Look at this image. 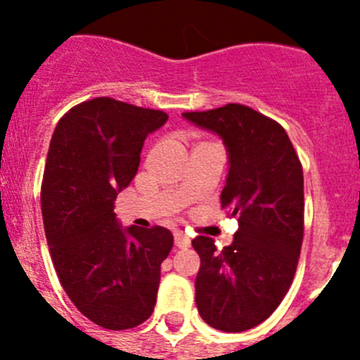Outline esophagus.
I'll use <instances>...</instances> for the list:
<instances>
[{
  "mask_svg": "<svg viewBox=\"0 0 360 360\" xmlns=\"http://www.w3.org/2000/svg\"><path fill=\"white\" fill-rule=\"evenodd\" d=\"M174 244L179 249H188L191 245V240L183 233V231H176V233H174Z\"/></svg>",
  "mask_w": 360,
  "mask_h": 360,
  "instance_id": "esophagus-1",
  "label": "esophagus"
}]
</instances>
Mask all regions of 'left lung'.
Wrapping results in <instances>:
<instances>
[{
	"mask_svg": "<svg viewBox=\"0 0 360 360\" xmlns=\"http://www.w3.org/2000/svg\"><path fill=\"white\" fill-rule=\"evenodd\" d=\"M223 139L230 158L221 207L238 217L228 248L193 238L195 300L214 329L242 333L266 321L292 284L304 230L303 167L281 123L244 104L183 112Z\"/></svg>",
	"mask_w": 360,
	"mask_h": 360,
	"instance_id": "1",
	"label": "left lung"
}]
</instances>
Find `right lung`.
<instances>
[{"mask_svg":"<svg viewBox=\"0 0 360 360\" xmlns=\"http://www.w3.org/2000/svg\"><path fill=\"white\" fill-rule=\"evenodd\" d=\"M167 120L160 110L96 97L71 108L50 141L41 212L53 268L75 307L111 331L150 319L160 264L174 245L167 228L123 230L112 212L137 174L144 139Z\"/></svg>","mask_w":360,"mask_h":360,"instance_id":"add662e5","label":"right lung"}]
</instances>
